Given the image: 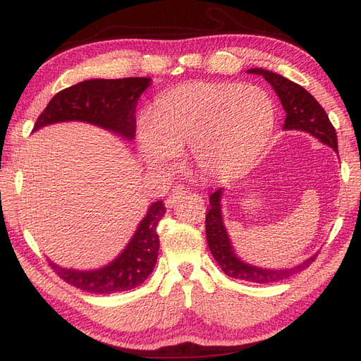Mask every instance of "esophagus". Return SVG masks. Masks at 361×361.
I'll list each match as a JSON object with an SVG mask.
<instances>
[{"label": "esophagus", "mask_w": 361, "mask_h": 361, "mask_svg": "<svg viewBox=\"0 0 361 361\" xmlns=\"http://www.w3.org/2000/svg\"><path fill=\"white\" fill-rule=\"evenodd\" d=\"M186 194V190H183V188H175L173 190H172V194L169 195L167 198H166V208H173V206L176 204V202L180 200V198Z\"/></svg>", "instance_id": "esophagus-1"}]
</instances>
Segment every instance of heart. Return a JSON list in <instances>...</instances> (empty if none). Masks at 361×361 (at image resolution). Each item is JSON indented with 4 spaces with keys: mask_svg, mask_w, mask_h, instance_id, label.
Instances as JSON below:
<instances>
[{
    "mask_svg": "<svg viewBox=\"0 0 361 361\" xmlns=\"http://www.w3.org/2000/svg\"><path fill=\"white\" fill-rule=\"evenodd\" d=\"M274 126L276 106L264 88L190 82L157 99L137 124L136 147L153 171H166L189 150L197 171L231 178L256 163Z\"/></svg>",
    "mask_w": 361,
    "mask_h": 361,
    "instance_id": "b5f03b06",
    "label": "heart"
}]
</instances>
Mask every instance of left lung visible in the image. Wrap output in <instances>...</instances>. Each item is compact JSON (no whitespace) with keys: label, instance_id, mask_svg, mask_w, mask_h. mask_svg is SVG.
I'll return each instance as SVG.
<instances>
[{"label":"left lung","instance_id":"left-lung-1","mask_svg":"<svg viewBox=\"0 0 361 361\" xmlns=\"http://www.w3.org/2000/svg\"><path fill=\"white\" fill-rule=\"evenodd\" d=\"M248 74H257L270 83L274 93L278 94L282 104V109L286 111V122L283 130H298V132L309 133L317 137L319 142H323L336 152L338 141H336L335 128L329 121L324 109L321 106L317 99L313 97L307 90L301 85L283 78L281 74L273 71L262 70V68H250ZM224 188L217 189L209 197L211 208L206 214V239H208L209 250L214 259L217 260L221 271L233 279L256 282V283H270L287 279L304 268H307L317 255L307 257L304 262L288 268H265L248 264L243 260L234 250L231 237L228 234V229L224 221V211H221V198H224Z\"/></svg>","mask_w":361,"mask_h":361}]
</instances>
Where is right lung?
Masks as SVG:
<instances>
[{
	"mask_svg": "<svg viewBox=\"0 0 361 361\" xmlns=\"http://www.w3.org/2000/svg\"><path fill=\"white\" fill-rule=\"evenodd\" d=\"M152 85L149 78L90 79L54 96L38 116L34 130L60 122H87L132 141L136 132V104ZM163 200L152 203L126 248L111 262L93 270H74L49 260L60 278L90 293H118L132 290L149 278L157 264L159 237L157 226L164 217Z\"/></svg>",
	"mask_w": 361,
	"mask_h": 361,
	"instance_id": "add662e5",
	"label": "right lung"
}]
</instances>
